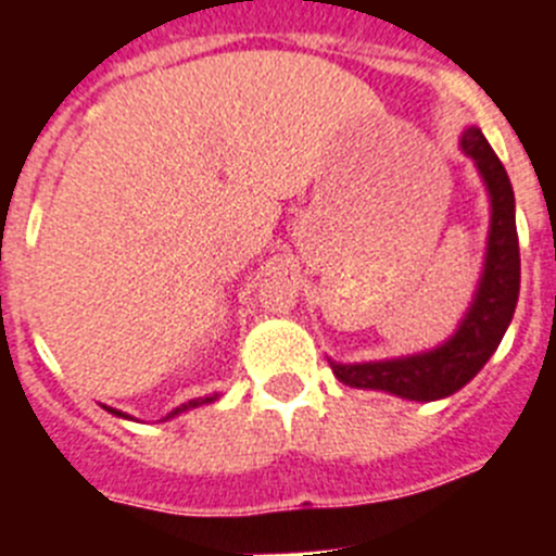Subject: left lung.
<instances>
[{
  "label": "left lung",
  "mask_w": 556,
  "mask_h": 556,
  "mask_svg": "<svg viewBox=\"0 0 556 556\" xmlns=\"http://www.w3.org/2000/svg\"><path fill=\"white\" fill-rule=\"evenodd\" d=\"M459 150L473 159L490 194L488 253L481 267L470 308L456 331L443 345L412 356L384 358V362H331L333 376L356 390H381L406 401H440L462 387L488 365L495 348L513 323L520 292V250L515 228V194L509 175L479 127L462 132Z\"/></svg>",
  "instance_id": "8db88e82"
}]
</instances>
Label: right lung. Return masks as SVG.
<instances>
[{
	"mask_svg": "<svg viewBox=\"0 0 556 556\" xmlns=\"http://www.w3.org/2000/svg\"><path fill=\"white\" fill-rule=\"evenodd\" d=\"M219 395H208V397H194V401H189V404H180L178 409H172L169 415L164 417V420H172V417H178V415H184V412H189V409H198V406H203V404H214V401H217ZM108 412H111V415H116V417H125V420H132L130 415H125V412H119V409H111V406H105Z\"/></svg>",
	"mask_w": 556,
	"mask_h": 556,
	"instance_id": "right-lung-1",
	"label": "right lung"
}]
</instances>
